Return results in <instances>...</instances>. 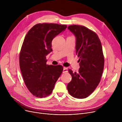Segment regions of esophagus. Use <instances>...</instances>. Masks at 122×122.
Masks as SVG:
<instances>
[{
	"label": "esophagus",
	"mask_w": 122,
	"mask_h": 122,
	"mask_svg": "<svg viewBox=\"0 0 122 122\" xmlns=\"http://www.w3.org/2000/svg\"><path fill=\"white\" fill-rule=\"evenodd\" d=\"M68 72V69H67V68H66V67H64L63 68V73H66V72Z\"/></svg>",
	"instance_id": "esophagus-1"
}]
</instances>
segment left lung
<instances>
[{
	"mask_svg": "<svg viewBox=\"0 0 122 122\" xmlns=\"http://www.w3.org/2000/svg\"><path fill=\"white\" fill-rule=\"evenodd\" d=\"M68 29L75 36L80 68L77 72L68 70L72 80L67 88L71 96L84 98L94 92L101 81L105 62L102 44L97 34L84 26L72 25Z\"/></svg>",
	"mask_w": 122,
	"mask_h": 122,
	"instance_id": "1",
	"label": "left lung"
}]
</instances>
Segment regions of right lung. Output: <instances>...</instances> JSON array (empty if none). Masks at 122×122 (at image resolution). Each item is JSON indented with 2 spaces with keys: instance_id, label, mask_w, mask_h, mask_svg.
I'll use <instances>...</instances> for the list:
<instances>
[{
  "instance_id": "1",
  "label": "right lung",
  "mask_w": 122,
  "mask_h": 122,
  "mask_svg": "<svg viewBox=\"0 0 122 122\" xmlns=\"http://www.w3.org/2000/svg\"><path fill=\"white\" fill-rule=\"evenodd\" d=\"M67 25L38 24L26 35L20 54V67L25 84L37 97L49 96L62 73L61 65H47L46 56L51 52L53 39Z\"/></svg>"
}]
</instances>
